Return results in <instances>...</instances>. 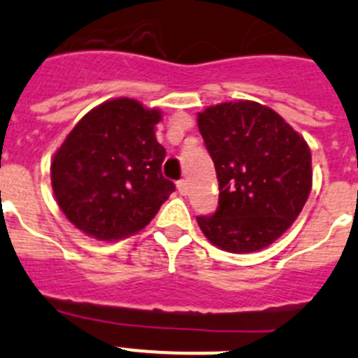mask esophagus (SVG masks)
<instances>
[{"instance_id": "esophagus-1", "label": "esophagus", "mask_w": 358, "mask_h": 358, "mask_svg": "<svg viewBox=\"0 0 358 358\" xmlns=\"http://www.w3.org/2000/svg\"><path fill=\"white\" fill-rule=\"evenodd\" d=\"M176 187H178V192L182 196L189 194V183H187V180H180V182L176 183Z\"/></svg>"}]
</instances>
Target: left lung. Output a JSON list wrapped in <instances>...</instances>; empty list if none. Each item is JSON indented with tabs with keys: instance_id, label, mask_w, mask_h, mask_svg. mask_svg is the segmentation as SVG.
I'll return each mask as SVG.
<instances>
[{
	"instance_id": "8db88e82",
	"label": "left lung",
	"mask_w": 358,
	"mask_h": 358,
	"mask_svg": "<svg viewBox=\"0 0 358 358\" xmlns=\"http://www.w3.org/2000/svg\"><path fill=\"white\" fill-rule=\"evenodd\" d=\"M198 128L219 182L217 210L196 217L203 235L230 253L264 250L291 228L310 194L307 141L273 108L248 99L198 112Z\"/></svg>"
}]
</instances>
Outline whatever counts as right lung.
<instances>
[{
  "instance_id": "obj_1",
  "label": "right lung",
  "mask_w": 358,
  "mask_h": 358,
  "mask_svg": "<svg viewBox=\"0 0 358 358\" xmlns=\"http://www.w3.org/2000/svg\"><path fill=\"white\" fill-rule=\"evenodd\" d=\"M159 108L115 98L87 112L51 162V187L71 223L98 241L143 230L175 191L155 137Z\"/></svg>"
}]
</instances>
